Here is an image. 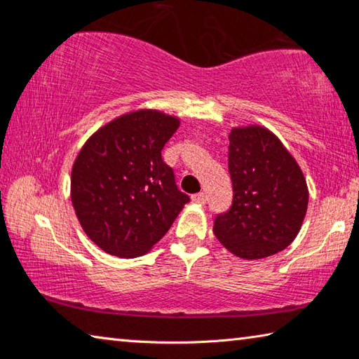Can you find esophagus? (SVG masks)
<instances>
[{"label":"esophagus","instance_id":"esophagus-1","mask_svg":"<svg viewBox=\"0 0 359 359\" xmlns=\"http://www.w3.org/2000/svg\"><path fill=\"white\" fill-rule=\"evenodd\" d=\"M191 201L196 204H204L205 203V194L204 193H196L191 196Z\"/></svg>","mask_w":359,"mask_h":359}]
</instances>
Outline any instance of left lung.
I'll return each mask as SVG.
<instances>
[{
	"instance_id": "obj_1",
	"label": "left lung",
	"mask_w": 359,
	"mask_h": 359,
	"mask_svg": "<svg viewBox=\"0 0 359 359\" xmlns=\"http://www.w3.org/2000/svg\"><path fill=\"white\" fill-rule=\"evenodd\" d=\"M228 168L233 204L215 218L217 239L244 259L282 252L307 212L309 190L299 165L274 133L250 125L231 130Z\"/></svg>"
}]
</instances>
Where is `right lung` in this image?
<instances>
[{"mask_svg":"<svg viewBox=\"0 0 359 359\" xmlns=\"http://www.w3.org/2000/svg\"><path fill=\"white\" fill-rule=\"evenodd\" d=\"M179 125L174 115L139 109L101 126L79 151L72 208L101 250L120 258L145 255L190 201L161 158Z\"/></svg>","mask_w":359,"mask_h":359,"instance_id":"add662e5","label":"right lung"}]
</instances>
